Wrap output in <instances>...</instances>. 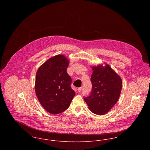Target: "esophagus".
<instances>
[{"mask_svg": "<svg viewBox=\"0 0 150 150\" xmlns=\"http://www.w3.org/2000/svg\"><path fill=\"white\" fill-rule=\"evenodd\" d=\"M81 90H82V87H80V88H79L78 89V92H81Z\"/></svg>", "mask_w": 150, "mask_h": 150, "instance_id": "obj_1", "label": "esophagus"}]
</instances>
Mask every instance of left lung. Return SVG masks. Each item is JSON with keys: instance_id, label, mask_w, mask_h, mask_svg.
Returning <instances> with one entry per match:
<instances>
[{"instance_id": "obj_1", "label": "left lung", "mask_w": 150, "mask_h": 150, "mask_svg": "<svg viewBox=\"0 0 150 150\" xmlns=\"http://www.w3.org/2000/svg\"><path fill=\"white\" fill-rule=\"evenodd\" d=\"M92 91L84 99L93 113L102 115L108 112L117 102L122 83L120 77L108 64L105 67H92Z\"/></svg>"}]
</instances>
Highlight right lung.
Instances as JSON below:
<instances>
[{"mask_svg": "<svg viewBox=\"0 0 150 150\" xmlns=\"http://www.w3.org/2000/svg\"><path fill=\"white\" fill-rule=\"evenodd\" d=\"M69 61L63 55L52 57L38 69L35 78L36 96L48 112L58 114L66 110L75 95L72 79L67 72Z\"/></svg>", "mask_w": 150, "mask_h": 150, "instance_id": "right-lung-1", "label": "right lung"}]
</instances>
